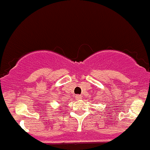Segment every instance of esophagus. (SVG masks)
<instances>
[{"label":"esophagus","instance_id":"34e87169","mask_svg":"<svg viewBox=\"0 0 150 150\" xmlns=\"http://www.w3.org/2000/svg\"><path fill=\"white\" fill-rule=\"evenodd\" d=\"M81 98H82V96L81 95L76 96V100H79V99H81Z\"/></svg>","mask_w":150,"mask_h":150}]
</instances>
